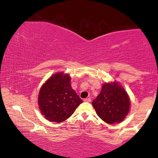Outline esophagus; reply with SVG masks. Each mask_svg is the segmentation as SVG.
Returning a JSON list of instances; mask_svg holds the SVG:
<instances>
[{"instance_id": "34e87169", "label": "esophagus", "mask_w": 158, "mask_h": 158, "mask_svg": "<svg viewBox=\"0 0 158 158\" xmlns=\"http://www.w3.org/2000/svg\"><path fill=\"white\" fill-rule=\"evenodd\" d=\"M84 102H90L91 100H90V98H85L84 100Z\"/></svg>"}]
</instances>
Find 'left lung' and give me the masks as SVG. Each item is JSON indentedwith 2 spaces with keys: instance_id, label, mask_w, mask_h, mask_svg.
<instances>
[{
  "instance_id": "1",
  "label": "left lung",
  "mask_w": 158,
  "mask_h": 158,
  "mask_svg": "<svg viewBox=\"0 0 158 158\" xmlns=\"http://www.w3.org/2000/svg\"><path fill=\"white\" fill-rule=\"evenodd\" d=\"M92 105L102 120L113 124L123 121L129 112L130 101L125 89L117 82L105 83Z\"/></svg>"
}]
</instances>
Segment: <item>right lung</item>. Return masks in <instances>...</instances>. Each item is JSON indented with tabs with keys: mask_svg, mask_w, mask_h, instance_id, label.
<instances>
[{
	"mask_svg": "<svg viewBox=\"0 0 158 158\" xmlns=\"http://www.w3.org/2000/svg\"><path fill=\"white\" fill-rule=\"evenodd\" d=\"M83 101L72 89L70 77L56 73L42 85L38 95L42 114L49 121L61 123L70 117Z\"/></svg>",
	"mask_w": 158,
	"mask_h": 158,
	"instance_id": "add662e5",
	"label": "right lung"
}]
</instances>
